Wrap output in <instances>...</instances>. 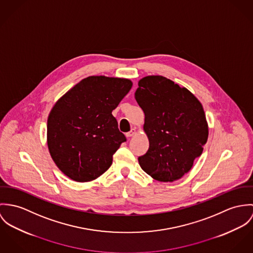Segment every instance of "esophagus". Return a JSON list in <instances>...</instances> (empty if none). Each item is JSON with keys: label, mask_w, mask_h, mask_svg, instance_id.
<instances>
[{"label": "esophagus", "mask_w": 253, "mask_h": 253, "mask_svg": "<svg viewBox=\"0 0 253 253\" xmlns=\"http://www.w3.org/2000/svg\"><path fill=\"white\" fill-rule=\"evenodd\" d=\"M135 134H136V130H135V129H131L130 132L126 133V136H127L128 138H130V137H133Z\"/></svg>", "instance_id": "obj_1"}]
</instances>
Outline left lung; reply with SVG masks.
Returning a JSON list of instances; mask_svg holds the SVG:
<instances>
[{"label":"left lung","mask_w":253,"mask_h":253,"mask_svg":"<svg viewBox=\"0 0 253 253\" xmlns=\"http://www.w3.org/2000/svg\"><path fill=\"white\" fill-rule=\"evenodd\" d=\"M135 98L144 113L149 140L147 152L139 157L140 168L158 181L182 177L209 137L202 104L188 89L162 76L141 79Z\"/></svg>","instance_id":"1"}]
</instances>
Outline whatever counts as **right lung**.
Listing matches in <instances>:
<instances>
[{
  "label": "right lung",
  "instance_id": "obj_1",
  "mask_svg": "<svg viewBox=\"0 0 253 253\" xmlns=\"http://www.w3.org/2000/svg\"><path fill=\"white\" fill-rule=\"evenodd\" d=\"M132 85L127 79L88 77L53 106L47 119V145L68 177L91 181L111 167L113 154L126 141L112 113Z\"/></svg>",
  "mask_w": 253,
  "mask_h": 253
}]
</instances>
